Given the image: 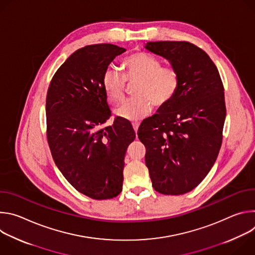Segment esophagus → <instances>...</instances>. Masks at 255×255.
<instances>
[{
  "label": "esophagus",
  "instance_id": "1",
  "mask_svg": "<svg viewBox=\"0 0 255 255\" xmlns=\"http://www.w3.org/2000/svg\"><path fill=\"white\" fill-rule=\"evenodd\" d=\"M139 125H140V123H139V122H133V123H132L133 129L135 130V132H137V130H138V127H139Z\"/></svg>",
  "mask_w": 255,
  "mask_h": 255
}]
</instances>
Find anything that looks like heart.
Instances as JSON below:
<instances>
[{
    "label": "heart",
    "instance_id": "obj_1",
    "mask_svg": "<svg viewBox=\"0 0 255 255\" xmlns=\"http://www.w3.org/2000/svg\"><path fill=\"white\" fill-rule=\"evenodd\" d=\"M124 75L108 67L102 78L103 89L112 104L122 102L126 95L127 82H136L133 94L118 110L117 115L126 120H137L146 116L154 104L167 105L179 88V74L171 66H161V61L146 52L130 54L123 60Z\"/></svg>",
    "mask_w": 255,
    "mask_h": 255
}]
</instances>
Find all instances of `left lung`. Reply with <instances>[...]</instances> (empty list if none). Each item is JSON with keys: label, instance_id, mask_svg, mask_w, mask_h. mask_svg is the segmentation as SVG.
Instances as JSON below:
<instances>
[{"label": "left lung", "instance_id": "1", "mask_svg": "<svg viewBox=\"0 0 255 255\" xmlns=\"http://www.w3.org/2000/svg\"><path fill=\"white\" fill-rule=\"evenodd\" d=\"M147 50L166 58L179 74L174 98L145 119L138 138L154 190L183 195L206 177L219 154L226 117L224 87L217 66L188 41L148 42Z\"/></svg>", "mask_w": 255, "mask_h": 255}]
</instances>
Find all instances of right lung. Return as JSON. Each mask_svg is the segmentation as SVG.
<instances>
[{"label": "right lung", "instance_id": "1", "mask_svg": "<svg viewBox=\"0 0 255 255\" xmlns=\"http://www.w3.org/2000/svg\"><path fill=\"white\" fill-rule=\"evenodd\" d=\"M125 48L94 44L72 53L54 74L46 96V136L53 160L68 183L95 200L117 197L124 157L135 139L131 123L112 116L102 78Z\"/></svg>", "mask_w": 255, "mask_h": 255}]
</instances>
